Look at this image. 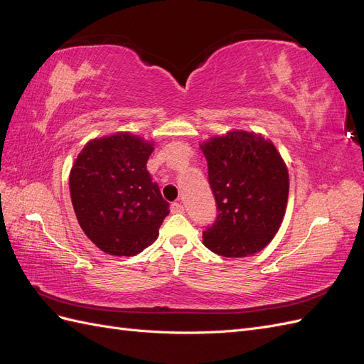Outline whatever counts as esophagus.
<instances>
[{"instance_id": "obj_1", "label": "esophagus", "mask_w": 364, "mask_h": 364, "mask_svg": "<svg viewBox=\"0 0 364 364\" xmlns=\"http://www.w3.org/2000/svg\"><path fill=\"white\" fill-rule=\"evenodd\" d=\"M170 209H171L173 214H181V213H183V205L181 202H173Z\"/></svg>"}]
</instances>
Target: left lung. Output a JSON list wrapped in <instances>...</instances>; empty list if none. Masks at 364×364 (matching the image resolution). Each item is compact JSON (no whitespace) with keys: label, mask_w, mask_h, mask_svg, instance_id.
Instances as JSON below:
<instances>
[{"label":"left lung","mask_w":364,"mask_h":364,"mask_svg":"<svg viewBox=\"0 0 364 364\" xmlns=\"http://www.w3.org/2000/svg\"><path fill=\"white\" fill-rule=\"evenodd\" d=\"M200 149L218 213L203 230V245L228 258L253 255L270 243L282 223L287 167L277 147L253 132H229Z\"/></svg>","instance_id":"obj_1"}]
</instances>
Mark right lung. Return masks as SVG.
Returning a JSON list of instances; mask_svg holds the SVG:
<instances>
[{"label": "right lung", "mask_w": 364, "mask_h": 364, "mask_svg": "<svg viewBox=\"0 0 364 364\" xmlns=\"http://www.w3.org/2000/svg\"><path fill=\"white\" fill-rule=\"evenodd\" d=\"M153 144L115 134L87 142L70 173L74 213L86 237L109 255L134 257L159 235L170 205L147 171Z\"/></svg>", "instance_id": "1"}]
</instances>
